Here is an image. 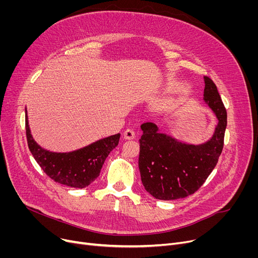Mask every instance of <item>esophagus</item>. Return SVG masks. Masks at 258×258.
Wrapping results in <instances>:
<instances>
[{
    "instance_id": "34e87169",
    "label": "esophagus",
    "mask_w": 258,
    "mask_h": 258,
    "mask_svg": "<svg viewBox=\"0 0 258 258\" xmlns=\"http://www.w3.org/2000/svg\"><path fill=\"white\" fill-rule=\"evenodd\" d=\"M123 136L126 140H132L135 138V136H136V133H135V131L133 128H127L124 131Z\"/></svg>"
}]
</instances>
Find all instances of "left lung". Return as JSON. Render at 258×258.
I'll return each mask as SVG.
<instances>
[{
	"mask_svg": "<svg viewBox=\"0 0 258 258\" xmlns=\"http://www.w3.org/2000/svg\"><path fill=\"white\" fill-rule=\"evenodd\" d=\"M204 101L218 118L212 137L202 144H187L160 133L153 122L141 125L139 170L145 190L169 201L195 194L214 169L224 146L227 112L213 81L204 76Z\"/></svg>",
	"mask_w": 258,
	"mask_h": 258,
	"instance_id": "1",
	"label": "left lung"
}]
</instances>
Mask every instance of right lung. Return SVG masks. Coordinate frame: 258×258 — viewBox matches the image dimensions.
Returning <instances> with one entry per match:
<instances>
[{
  "label": "right lung",
  "instance_id": "add662e5",
  "mask_svg": "<svg viewBox=\"0 0 258 258\" xmlns=\"http://www.w3.org/2000/svg\"><path fill=\"white\" fill-rule=\"evenodd\" d=\"M25 122L27 142L37 164L53 181L74 188H85L98 178L106 157L118 145L120 138V134H116L73 152L53 153L33 139L26 108Z\"/></svg>",
  "mask_w": 258,
  "mask_h": 258
}]
</instances>
